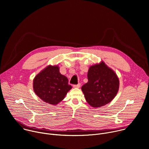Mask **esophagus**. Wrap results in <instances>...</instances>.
I'll return each mask as SVG.
<instances>
[{
	"instance_id": "1",
	"label": "esophagus",
	"mask_w": 149,
	"mask_h": 149,
	"mask_svg": "<svg viewBox=\"0 0 149 149\" xmlns=\"http://www.w3.org/2000/svg\"><path fill=\"white\" fill-rule=\"evenodd\" d=\"M81 86V84H78L77 85H74L73 87L74 88H79Z\"/></svg>"
}]
</instances>
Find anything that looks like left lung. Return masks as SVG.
<instances>
[{
    "label": "left lung",
    "instance_id": "left-lung-1",
    "mask_svg": "<svg viewBox=\"0 0 149 149\" xmlns=\"http://www.w3.org/2000/svg\"><path fill=\"white\" fill-rule=\"evenodd\" d=\"M87 76L88 81L81 88L87 102L93 108H99L112 101L119 85L115 72L102 62L91 66Z\"/></svg>",
    "mask_w": 149,
    "mask_h": 149
}]
</instances>
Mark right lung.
Masks as SVG:
<instances>
[{
  "label": "right lung",
  "mask_w": 149,
  "mask_h": 149,
  "mask_svg": "<svg viewBox=\"0 0 149 149\" xmlns=\"http://www.w3.org/2000/svg\"><path fill=\"white\" fill-rule=\"evenodd\" d=\"M71 88L67 78L60 74L57 66H48L36 75L33 81L36 94L52 105L60 102Z\"/></svg>",
  "instance_id": "add662e5"
}]
</instances>
